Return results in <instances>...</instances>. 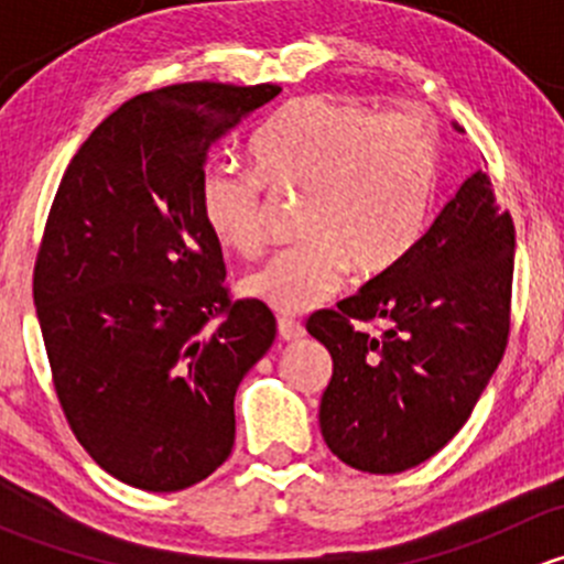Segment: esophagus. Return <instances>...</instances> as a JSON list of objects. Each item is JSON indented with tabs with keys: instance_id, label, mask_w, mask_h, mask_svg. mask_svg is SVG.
I'll return each instance as SVG.
<instances>
[{
	"instance_id": "34e87169",
	"label": "esophagus",
	"mask_w": 564,
	"mask_h": 564,
	"mask_svg": "<svg viewBox=\"0 0 564 564\" xmlns=\"http://www.w3.org/2000/svg\"><path fill=\"white\" fill-rule=\"evenodd\" d=\"M278 333L283 340H300L305 335V327L292 316H278Z\"/></svg>"
}]
</instances>
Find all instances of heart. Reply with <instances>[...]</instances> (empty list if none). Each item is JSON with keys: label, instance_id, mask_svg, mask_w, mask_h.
Instances as JSON below:
<instances>
[{"label": "heart", "instance_id": "b5f03b06", "mask_svg": "<svg viewBox=\"0 0 564 564\" xmlns=\"http://www.w3.org/2000/svg\"><path fill=\"white\" fill-rule=\"evenodd\" d=\"M250 155L253 172L209 163L198 204L220 246L253 256L264 240L267 191L303 193L297 237L305 242L272 253L242 281L248 297L281 314L327 303L349 267L360 278L384 275L423 237L440 147L420 113L303 95L267 119Z\"/></svg>", "mask_w": 564, "mask_h": 564}]
</instances>
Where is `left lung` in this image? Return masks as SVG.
Segmentation results:
<instances>
[{
  "label": "left lung",
  "instance_id": "8db88e82",
  "mask_svg": "<svg viewBox=\"0 0 564 564\" xmlns=\"http://www.w3.org/2000/svg\"><path fill=\"white\" fill-rule=\"evenodd\" d=\"M513 259V218L475 172L401 264L308 318L333 357L318 425L344 464L395 475L458 434L508 346Z\"/></svg>",
  "mask_w": 564,
  "mask_h": 564
}]
</instances>
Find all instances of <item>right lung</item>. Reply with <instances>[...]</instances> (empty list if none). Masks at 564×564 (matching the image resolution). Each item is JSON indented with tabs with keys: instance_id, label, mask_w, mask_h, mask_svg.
<instances>
[{
	"instance_id": "1",
	"label": "right lung",
	"mask_w": 564,
	"mask_h": 564,
	"mask_svg": "<svg viewBox=\"0 0 564 564\" xmlns=\"http://www.w3.org/2000/svg\"><path fill=\"white\" fill-rule=\"evenodd\" d=\"M278 84H172L93 130L59 182L35 261V308L70 431L100 469L182 491L235 447V392L275 340L231 300L198 204L207 152Z\"/></svg>"
}]
</instances>
